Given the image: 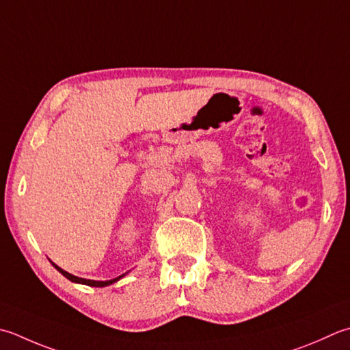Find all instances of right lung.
Segmentation results:
<instances>
[{
    "mask_svg": "<svg viewBox=\"0 0 350 350\" xmlns=\"http://www.w3.org/2000/svg\"><path fill=\"white\" fill-rule=\"evenodd\" d=\"M51 264H53L54 269H56L59 273H62V275H64L66 279H70L71 282H75V284H83V285H89V286H107V285H111V284H115L116 280H120L121 278H124V276H126V275H121V276L115 278V279H111V280H91V279H83V278H77V276H74V275H71V273H68V271H65V270H62L60 267H57V265L54 264V262H51Z\"/></svg>",
    "mask_w": 350,
    "mask_h": 350,
    "instance_id": "obj_1",
    "label": "right lung"
}]
</instances>
